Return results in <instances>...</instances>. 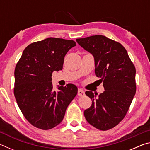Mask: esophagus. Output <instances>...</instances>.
Wrapping results in <instances>:
<instances>
[{
    "instance_id": "1",
    "label": "esophagus",
    "mask_w": 150,
    "mask_h": 150,
    "mask_svg": "<svg viewBox=\"0 0 150 150\" xmlns=\"http://www.w3.org/2000/svg\"><path fill=\"white\" fill-rule=\"evenodd\" d=\"M77 95L79 96H83L85 95V91L83 89H81V88H79Z\"/></svg>"
}]
</instances>
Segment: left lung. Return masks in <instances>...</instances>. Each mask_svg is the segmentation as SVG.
Masks as SVG:
<instances>
[{
	"mask_svg": "<svg viewBox=\"0 0 150 150\" xmlns=\"http://www.w3.org/2000/svg\"><path fill=\"white\" fill-rule=\"evenodd\" d=\"M81 47L95 58V75L103 81L105 91H86L92 105L84 111L86 120L100 130L114 128L125 117L136 94V68L126 50L105 35L77 39Z\"/></svg>",
	"mask_w": 150,
	"mask_h": 150,
	"instance_id": "8db88e82",
	"label": "left lung"
}]
</instances>
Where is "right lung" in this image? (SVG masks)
I'll list each match as a JSON object with an SVG mask.
<instances>
[{"label": "right lung", "instance_id": "right-lung-1", "mask_svg": "<svg viewBox=\"0 0 150 150\" xmlns=\"http://www.w3.org/2000/svg\"><path fill=\"white\" fill-rule=\"evenodd\" d=\"M73 40L49 38L25 48L14 71V94L26 120L34 127L50 130L61 123L78 88L67 84L53 89L52 73L62 70Z\"/></svg>", "mask_w": 150, "mask_h": 150}]
</instances>
